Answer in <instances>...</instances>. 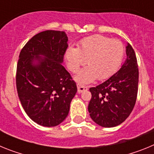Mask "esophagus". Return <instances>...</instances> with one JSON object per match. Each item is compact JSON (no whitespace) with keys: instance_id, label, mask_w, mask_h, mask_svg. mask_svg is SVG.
Masks as SVG:
<instances>
[{"instance_id":"esophagus-1","label":"esophagus","mask_w":154,"mask_h":154,"mask_svg":"<svg viewBox=\"0 0 154 154\" xmlns=\"http://www.w3.org/2000/svg\"><path fill=\"white\" fill-rule=\"evenodd\" d=\"M77 88H78V92H79V93H82V92H85V91L87 90L86 87L83 86V85H77Z\"/></svg>"}]
</instances>
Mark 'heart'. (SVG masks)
<instances>
[{
    "instance_id": "obj_1",
    "label": "heart",
    "mask_w": 154,
    "mask_h": 154,
    "mask_svg": "<svg viewBox=\"0 0 154 154\" xmlns=\"http://www.w3.org/2000/svg\"><path fill=\"white\" fill-rule=\"evenodd\" d=\"M125 54L124 45L118 39L92 35L82 39L77 48H68L65 58L69 70L75 72L86 62L88 66L75 76L79 84L92 82L97 78L104 80L117 70Z\"/></svg>"
}]
</instances>
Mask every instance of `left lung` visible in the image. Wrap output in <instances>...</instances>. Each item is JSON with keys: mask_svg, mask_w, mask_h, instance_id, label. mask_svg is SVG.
<instances>
[{"mask_svg": "<svg viewBox=\"0 0 154 154\" xmlns=\"http://www.w3.org/2000/svg\"><path fill=\"white\" fill-rule=\"evenodd\" d=\"M126 60L117 72L89 91L92 98L88 110L90 117L103 127H114L131 113L138 92L139 70L135 51L129 43Z\"/></svg>", "mask_w": 154, "mask_h": 154, "instance_id": "left-lung-1", "label": "left lung"}]
</instances>
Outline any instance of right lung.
<instances>
[{
    "mask_svg": "<svg viewBox=\"0 0 154 154\" xmlns=\"http://www.w3.org/2000/svg\"><path fill=\"white\" fill-rule=\"evenodd\" d=\"M65 31H42L21 49L16 86L21 106L34 122L55 126L67 117L77 86L62 63L68 48Z\"/></svg>",
    "mask_w": 154,
    "mask_h": 154,
    "instance_id": "add662e5",
    "label": "right lung"
}]
</instances>
